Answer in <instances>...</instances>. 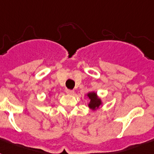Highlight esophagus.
I'll list each match as a JSON object with an SVG mask.
<instances>
[{"instance_id": "obj_1", "label": "esophagus", "mask_w": 154, "mask_h": 154, "mask_svg": "<svg viewBox=\"0 0 154 154\" xmlns=\"http://www.w3.org/2000/svg\"><path fill=\"white\" fill-rule=\"evenodd\" d=\"M65 92H66V94H69V95H73V94H74V91H73V90H70V89H66Z\"/></svg>"}]
</instances>
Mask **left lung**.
<instances>
[{"label": "left lung", "mask_w": 154, "mask_h": 154, "mask_svg": "<svg viewBox=\"0 0 154 154\" xmlns=\"http://www.w3.org/2000/svg\"><path fill=\"white\" fill-rule=\"evenodd\" d=\"M87 98L89 100V102L88 104V107L93 111H96L98 109L100 106L103 105L102 100L101 97H99L96 92H89L86 94Z\"/></svg>", "instance_id": "obj_1"}]
</instances>
